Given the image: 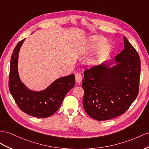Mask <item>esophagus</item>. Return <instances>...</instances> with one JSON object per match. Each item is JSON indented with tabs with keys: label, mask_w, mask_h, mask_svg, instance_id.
Listing matches in <instances>:
<instances>
[{
	"label": "esophagus",
	"mask_w": 149,
	"mask_h": 149,
	"mask_svg": "<svg viewBox=\"0 0 149 149\" xmlns=\"http://www.w3.org/2000/svg\"><path fill=\"white\" fill-rule=\"evenodd\" d=\"M82 74L80 73H77L75 74V81L77 83H80L82 81Z\"/></svg>",
	"instance_id": "obj_1"
}]
</instances>
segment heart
<instances>
[{
	"mask_svg": "<svg viewBox=\"0 0 149 149\" xmlns=\"http://www.w3.org/2000/svg\"><path fill=\"white\" fill-rule=\"evenodd\" d=\"M105 42L106 40L101 36H91L80 42L76 50L82 57H87L96 52L90 58L89 63L92 66H97L103 62L111 50L110 45Z\"/></svg>",
	"mask_w": 149,
	"mask_h": 149,
	"instance_id": "1",
	"label": "heart"
}]
</instances>
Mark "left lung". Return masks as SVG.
Returning <instances> with one entry per match:
<instances>
[{
    "label": "left lung",
    "mask_w": 149,
    "mask_h": 149,
    "mask_svg": "<svg viewBox=\"0 0 149 149\" xmlns=\"http://www.w3.org/2000/svg\"><path fill=\"white\" fill-rule=\"evenodd\" d=\"M123 40V50L114 61H106L84 73L83 106L96 120H108L123 114L138 96L140 59L125 36Z\"/></svg>",
    "instance_id": "8db88e82"
}]
</instances>
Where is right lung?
<instances>
[{
  "label": "right lung",
  "instance_id": "add662e5",
  "mask_svg": "<svg viewBox=\"0 0 149 149\" xmlns=\"http://www.w3.org/2000/svg\"><path fill=\"white\" fill-rule=\"evenodd\" d=\"M25 39L17 44L10 59L9 87L22 111L36 118H47L58 109L65 95L75 86L74 74L60 77L41 91L30 89L22 82L18 72L19 53Z\"/></svg>",
  "mask_w": 149,
  "mask_h": 149
}]
</instances>
